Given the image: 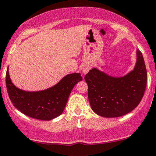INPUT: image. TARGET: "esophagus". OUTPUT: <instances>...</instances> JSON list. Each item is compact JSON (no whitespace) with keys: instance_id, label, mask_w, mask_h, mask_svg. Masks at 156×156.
I'll return each instance as SVG.
<instances>
[{"instance_id":"1","label":"esophagus","mask_w":156,"mask_h":156,"mask_svg":"<svg viewBox=\"0 0 156 156\" xmlns=\"http://www.w3.org/2000/svg\"><path fill=\"white\" fill-rule=\"evenodd\" d=\"M90 69V66L88 64H85V65H84L83 67H82V74H86L87 72H88Z\"/></svg>"}]
</instances>
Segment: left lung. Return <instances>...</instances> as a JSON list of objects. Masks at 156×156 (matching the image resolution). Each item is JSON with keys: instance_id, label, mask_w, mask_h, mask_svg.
<instances>
[{"instance_id": "obj_1", "label": "left lung", "mask_w": 156, "mask_h": 156, "mask_svg": "<svg viewBox=\"0 0 156 156\" xmlns=\"http://www.w3.org/2000/svg\"><path fill=\"white\" fill-rule=\"evenodd\" d=\"M88 99L93 111L104 118L125 115L140 103L145 91L147 74L142 52L136 50L132 71L122 76H113L97 68L85 76Z\"/></svg>"}]
</instances>
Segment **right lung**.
Listing matches in <instances>:
<instances>
[{"label":"right lung","mask_w":156,"mask_h":156,"mask_svg":"<svg viewBox=\"0 0 156 156\" xmlns=\"http://www.w3.org/2000/svg\"><path fill=\"white\" fill-rule=\"evenodd\" d=\"M82 80L80 73H73L66 75L49 88L25 91L12 83L9 67L5 74L7 92L13 105L27 116L41 120H50L60 116L65 109L71 90Z\"/></svg>","instance_id":"1"}]
</instances>
